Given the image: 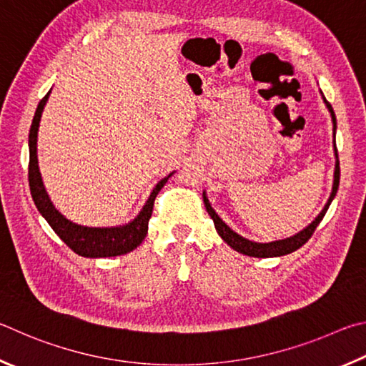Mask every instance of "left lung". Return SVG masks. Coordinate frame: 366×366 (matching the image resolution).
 I'll return each mask as SVG.
<instances>
[{
  "mask_svg": "<svg viewBox=\"0 0 366 366\" xmlns=\"http://www.w3.org/2000/svg\"><path fill=\"white\" fill-rule=\"evenodd\" d=\"M326 107H328V111L331 112V119H332V130H335V137H336V115L335 111H332V107L326 98H323ZM335 154H336V169H335V183H332V191H331V196L328 202H326V206L323 207L322 212L318 214V217L315 220H313L309 227L304 228L302 232H299L297 234L291 236V238H286V239H280V241H272V242H254V241H249L246 238H242L241 234L234 233L232 228H229L225 222H223L219 215H217L215 210L210 206L209 199L206 197V193H204V204H206V209L209 215L212 217L214 220V225L217 233L222 236V239L227 242L229 247H233L234 251H238L244 255H249V257H259V259H265V257H281V255H286V254H291L294 251H297L299 247H302L307 241L312 238L313 232H315L317 227L320 225V222L323 220V217L326 214V210H328L330 204L335 199V196L337 193V188H339V177H341V169H339V157H337V147H336V139H335Z\"/></svg>",
  "mask_w": 366,
  "mask_h": 366,
  "instance_id": "8db88e82",
  "label": "left lung"
}]
</instances>
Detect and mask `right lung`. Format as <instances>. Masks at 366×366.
Listing matches in <instances>:
<instances>
[{
  "label": "right lung",
  "instance_id": "1",
  "mask_svg": "<svg viewBox=\"0 0 366 366\" xmlns=\"http://www.w3.org/2000/svg\"><path fill=\"white\" fill-rule=\"evenodd\" d=\"M49 98V93L40 101L36 107L35 117L31 120L30 133H29V149H30V160H29V184H30V194L34 197V202L44 220L49 223V227L54 229V233L66 242V244L72 249L75 254L81 255V257L89 259H99V257H115V255H124L127 252L137 249L147 234V222H149L152 215L154 199L159 194V191L164 188L167 179H164L156 184L152 189L149 199L146 201L144 207L137 215V219L127 223L124 227H112V228H89L81 227L76 223L67 220L61 212H57L56 207L51 202L46 189L43 187L40 169H38V159H36V137H38V127H40V119L43 107L46 104Z\"/></svg>",
  "mask_w": 366,
  "mask_h": 366
}]
</instances>
